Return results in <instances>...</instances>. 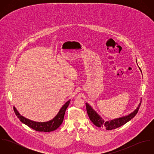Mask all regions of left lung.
<instances>
[{
  "label": "left lung",
  "instance_id": "left-lung-1",
  "mask_svg": "<svg viewBox=\"0 0 154 154\" xmlns=\"http://www.w3.org/2000/svg\"><path fill=\"white\" fill-rule=\"evenodd\" d=\"M86 106L89 118L90 120L94 123V125L98 128H105L107 131H110L112 129H117L124 125L129 121H130L137 113L140 104L139 105L137 109L134 110L129 115L125 117H123L122 118L111 120L110 122L109 121L106 122H104V121L100 117V116L93 110L87 103H86Z\"/></svg>",
  "mask_w": 154,
  "mask_h": 154
}]
</instances>
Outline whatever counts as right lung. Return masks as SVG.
I'll list each match as a JSON object with an SVG mask.
<instances>
[{
  "label": "right lung",
  "instance_id": "1",
  "mask_svg": "<svg viewBox=\"0 0 154 154\" xmlns=\"http://www.w3.org/2000/svg\"><path fill=\"white\" fill-rule=\"evenodd\" d=\"M69 103L70 101H67L54 118L48 122L43 123H39L28 120L21 116L15 107H14V110L20 121L30 128L38 132H49L56 130L62 124L65 113Z\"/></svg>",
  "mask_w": 154,
  "mask_h": 154
}]
</instances>
